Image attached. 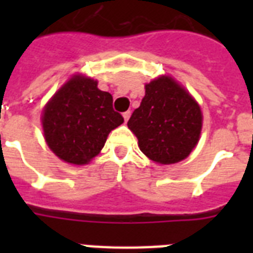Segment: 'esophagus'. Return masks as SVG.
I'll return each mask as SVG.
<instances>
[{"instance_id":"esophagus-1","label":"esophagus","mask_w":253,"mask_h":253,"mask_svg":"<svg viewBox=\"0 0 253 253\" xmlns=\"http://www.w3.org/2000/svg\"><path fill=\"white\" fill-rule=\"evenodd\" d=\"M130 115H131L130 111H125V113H123V119H125V122H127V121H128Z\"/></svg>"}]
</instances>
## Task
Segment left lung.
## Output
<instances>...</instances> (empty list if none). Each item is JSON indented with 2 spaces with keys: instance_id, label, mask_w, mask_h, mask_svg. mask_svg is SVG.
Segmentation results:
<instances>
[{
  "instance_id": "8db88e82",
  "label": "left lung",
  "mask_w": 253,
  "mask_h": 253,
  "mask_svg": "<svg viewBox=\"0 0 253 253\" xmlns=\"http://www.w3.org/2000/svg\"><path fill=\"white\" fill-rule=\"evenodd\" d=\"M127 126L150 160L174 164L188 158L200 140L202 113L184 86L160 76L146 84V95Z\"/></svg>"
}]
</instances>
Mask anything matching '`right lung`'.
<instances>
[{"label":"right lung","instance_id":"obj_1","mask_svg":"<svg viewBox=\"0 0 253 253\" xmlns=\"http://www.w3.org/2000/svg\"><path fill=\"white\" fill-rule=\"evenodd\" d=\"M97 81L71 77L44 106L42 125L48 147L63 162L84 166L101 152L107 135L123 123L113 109V95Z\"/></svg>","mask_w":253,"mask_h":253}]
</instances>
